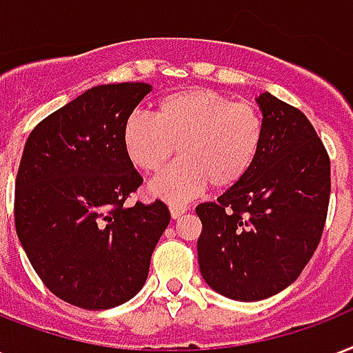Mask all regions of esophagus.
<instances>
[{
    "label": "esophagus",
    "instance_id": "1",
    "mask_svg": "<svg viewBox=\"0 0 353 353\" xmlns=\"http://www.w3.org/2000/svg\"><path fill=\"white\" fill-rule=\"evenodd\" d=\"M185 212H187V207L185 205H177V203H172L170 205L172 219H181Z\"/></svg>",
    "mask_w": 353,
    "mask_h": 353
}]
</instances>
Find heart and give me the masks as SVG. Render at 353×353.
<instances>
[{
  "label": "heart",
  "mask_w": 353,
  "mask_h": 353,
  "mask_svg": "<svg viewBox=\"0 0 353 353\" xmlns=\"http://www.w3.org/2000/svg\"><path fill=\"white\" fill-rule=\"evenodd\" d=\"M265 117L252 101H233L212 88H187L161 98L153 120L129 117L122 128L123 152L144 174H159L172 155L181 161L152 185L165 200L181 201L212 188L235 187L254 168Z\"/></svg>",
  "instance_id": "1"
}]
</instances>
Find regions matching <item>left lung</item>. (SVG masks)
I'll use <instances>...</instances> for the list:
<instances>
[{
    "label": "left lung",
    "mask_w": 353,
    "mask_h": 353,
    "mask_svg": "<svg viewBox=\"0 0 353 353\" xmlns=\"http://www.w3.org/2000/svg\"><path fill=\"white\" fill-rule=\"evenodd\" d=\"M265 142L254 168L196 207L198 263L209 287L257 302L289 287L313 257L330 205V155L300 109L261 94Z\"/></svg>",
    "instance_id": "8db88e82"
}]
</instances>
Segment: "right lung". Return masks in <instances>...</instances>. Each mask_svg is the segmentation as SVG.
Returning <instances> with one entry per match:
<instances>
[{
  "mask_svg": "<svg viewBox=\"0 0 353 353\" xmlns=\"http://www.w3.org/2000/svg\"><path fill=\"white\" fill-rule=\"evenodd\" d=\"M146 83L99 85L31 131L16 174L14 224L42 283L75 307L131 300L170 224L161 200L123 205L142 185L122 128L150 92Z\"/></svg>",
  "mask_w": 353,
  "mask_h": 353,
  "instance_id": "add662e5",
  "label": "right lung"
}]
</instances>
